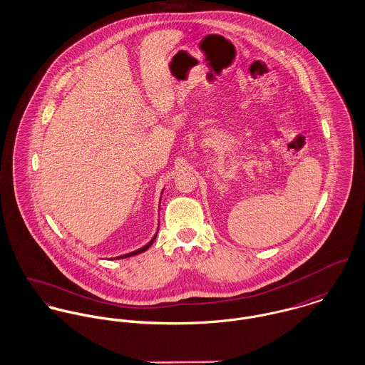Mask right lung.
<instances>
[{"mask_svg":"<svg viewBox=\"0 0 365 365\" xmlns=\"http://www.w3.org/2000/svg\"><path fill=\"white\" fill-rule=\"evenodd\" d=\"M155 239H156V237H153V239H152V242H150V243H148V245H146V246H145V247H142V249H139V250H136V252H133V253H129V255H125V256H120V257H118V259H125V257H132V256H136V255H139V253H143V252H146V250H148V249H149V247H150V246H152V243H153V242H155Z\"/></svg>","mask_w":365,"mask_h":365,"instance_id":"1","label":"right lung"}]
</instances>
